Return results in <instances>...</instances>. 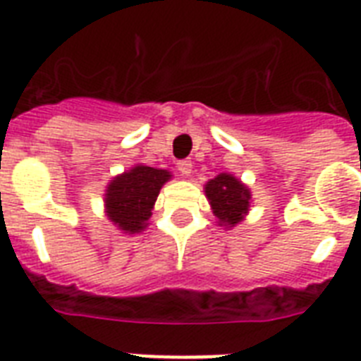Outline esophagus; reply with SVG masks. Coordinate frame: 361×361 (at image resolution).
I'll use <instances>...</instances> for the list:
<instances>
[{
    "label": "esophagus",
    "mask_w": 361,
    "mask_h": 361,
    "mask_svg": "<svg viewBox=\"0 0 361 361\" xmlns=\"http://www.w3.org/2000/svg\"><path fill=\"white\" fill-rule=\"evenodd\" d=\"M177 167L178 171H180V175H184V177H190V175H192V160H178Z\"/></svg>",
    "instance_id": "obj_1"
}]
</instances>
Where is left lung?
Returning <instances> with one entry per match:
<instances>
[{"instance_id":"obj_1","label":"left lung","mask_w":361,"mask_h":361,"mask_svg":"<svg viewBox=\"0 0 361 361\" xmlns=\"http://www.w3.org/2000/svg\"><path fill=\"white\" fill-rule=\"evenodd\" d=\"M204 195L209 199L212 214L218 226L233 229L250 212L252 207V190L231 173H220L204 184Z\"/></svg>"}]
</instances>
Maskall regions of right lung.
I'll use <instances>...</instances> for the list:
<instances>
[{
	"label": "right lung",
	"mask_w": 361,
	"mask_h": 361,
	"mask_svg": "<svg viewBox=\"0 0 361 361\" xmlns=\"http://www.w3.org/2000/svg\"><path fill=\"white\" fill-rule=\"evenodd\" d=\"M171 171L135 164L115 175L104 192V212L125 235H137L149 227L157 197L164 184L171 180Z\"/></svg>",
	"instance_id": "add662e5"
}]
</instances>
